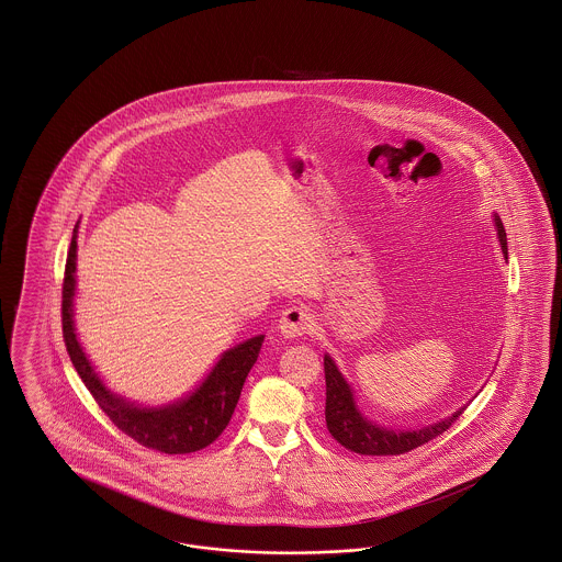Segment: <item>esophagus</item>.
<instances>
[{
    "label": "esophagus",
    "instance_id": "esophagus-1",
    "mask_svg": "<svg viewBox=\"0 0 562 562\" xmlns=\"http://www.w3.org/2000/svg\"><path fill=\"white\" fill-rule=\"evenodd\" d=\"M316 322H314V314L303 307V305H294L289 307L282 318H280V333L284 337H303L310 335L314 330Z\"/></svg>",
    "mask_w": 562,
    "mask_h": 562
}]
</instances>
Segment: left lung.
<instances>
[{
	"instance_id": "obj_1",
	"label": "left lung",
	"mask_w": 562,
	"mask_h": 562,
	"mask_svg": "<svg viewBox=\"0 0 562 562\" xmlns=\"http://www.w3.org/2000/svg\"><path fill=\"white\" fill-rule=\"evenodd\" d=\"M495 225L502 241V250L508 259V238L499 216H495ZM324 376H326V408H324L326 428L339 445L358 454L408 453L417 447H424L429 440L438 438L440 434H445L457 422V417L465 411L463 406L461 411L454 413L453 417L417 431L376 428L358 413L348 381L337 371L335 362L328 356H324Z\"/></svg>"
}]
</instances>
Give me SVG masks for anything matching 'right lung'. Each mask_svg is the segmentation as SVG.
Listing matches in <instances>:
<instances>
[{
	"mask_svg": "<svg viewBox=\"0 0 562 562\" xmlns=\"http://www.w3.org/2000/svg\"><path fill=\"white\" fill-rule=\"evenodd\" d=\"M78 227V225H76ZM76 229L67 252V266L63 278V339L67 353L81 376L83 385L92 394L94 402L111 419V424L124 431L134 442L145 449L166 454L195 453L206 449L227 428L234 408L240 401L241 385L250 373L252 364L259 358L263 335L252 337L240 344L238 348L229 349L216 362L213 373L204 379V383L186 401L164 406V408H136L133 404L113 396L101 379L90 367L83 356L76 328H74V289H76Z\"/></svg>",
	"mask_w": 562,
	"mask_h": 562,
	"instance_id": "right-lung-1",
	"label": "right lung"
}]
</instances>
